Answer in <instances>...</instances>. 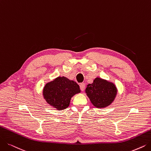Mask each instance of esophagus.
<instances>
[{"label": "esophagus", "mask_w": 151, "mask_h": 151, "mask_svg": "<svg viewBox=\"0 0 151 151\" xmlns=\"http://www.w3.org/2000/svg\"><path fill=\"white\" fill-rule=\"evenodd\" d=\"M80 88H81V90H82V91H83L84 90H85V88H86V84L84 83H82L80 84Z\"/></svg>", "instance_id": "34e87169"}]
</instances>
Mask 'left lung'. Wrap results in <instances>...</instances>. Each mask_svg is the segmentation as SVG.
Instances as JSON below:
<instances>
[{"label": "left lung", "mask_w": 151, "mask_h": 151, "mask_svg": "<svg viewBox=\"0 0 151 151\" xmlns=\"http://www.w3.org/2000/svg\"><path fill=\"white\" fill-rule=\"evenodd\" d=\"M118 90L111 82L96 77L92 83L87 86L86 93L92 105L103 108L111 105L116 98Z\"/></svg>", "instance_id": "obj_1"}]
</instances>
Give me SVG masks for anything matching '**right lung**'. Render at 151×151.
Wrapping results in <instances>:
<instances>
[{
	"label": "right lung",
	"instance_id": "add662e5",
	"mask_svg": "<svg viewBox=\"0 0 151 151\" xmlns=\"http://www.w3.org/2000/svg\"><path fill=\"white\" fill-rule=\"evenodd\" d=\"M81 92L79 86L65 77H58L47 83L43 90L44 99L57 110L65 109L69 106L72 96Z\"/></svg>",
	"mask_w": 151,
	"mask_h": 151
}]
</instances>
